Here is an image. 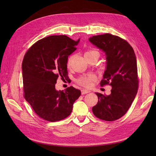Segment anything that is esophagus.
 <instances>
[{
	"instance_id": "obj_1",
	"label": "esophagus",
	"mask_w": 156,
	"mask_h": 156,
	"mask_svg": "<svg viewBox=\"0 0 156 156\" xmlns=\"http://www.w3.org/2000/svg\"><path fill=\"white\" fill-rule=\"evenodd\" d=\"M90 91L89 90H85V89H83L81 90V93L82 94H88L89 93Z\"/></svg>"
}]
</instances>
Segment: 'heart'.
<instances>
[{"mask_svg": "<svg viewBox=\"0 0 156 156\" xmlns=\"http://www.w3.org/2000/svg\"><path fill=\"white\" fill-rule=\"evenodd\" d=\"M92 55H97L98 56H100V53L95 49H90L84 53V57H86L87 56ZM71 62H72V57H70L68 60V66H69L71 64ZM96 76L94 74L90 73L85 75H82V76L79 77L77 79V83L85 88H90L92 85V83L94 81H96Z\"/></svg>", "mask_w": 156, "mask_h": 156, "instance_id": "b5f03b06", "label": "heart"}]
</instances>
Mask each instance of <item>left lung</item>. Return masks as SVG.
<instances>
[{"mask_svg": "<svg viewBox=\"0 0 156 156\" xmlns=\"http://www.w3.org/2000/svg\"><path fill=\"white\" fill-rule=\"evenodd\" d=\"M89 41L105 52L107 67L101 87L111 85L110 95L96 93L94 115L105 121L120 119L128 111L137 93L139 78L135 52L126 40L111 34L94 36Z\"/></svg>", "mask_w": 156, "mask_h": 156, "instance_id": "obj_1", "label": "left lung"}]
</instances>
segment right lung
<instances>
[{
	"label": "right lung",
	"mask_w": 156,
	"mask_h": 156,
	"mask_svg": "<svg viewBox=\"0 0 156 156\" xmlns=\"http://www.w3.org/2000/svg\"><path fill=\"white\" fill-rule=\"evenodd\" d=\"M79 41L66 35L49 36L36 41L24 56V97L36 114L45 120L66 119L81 96V91L72 86L64 90L55 89L58 77L68 75V56L77 49Z\"/></svg>",
	"instance_id": "obj_1"
}]
</instances>
